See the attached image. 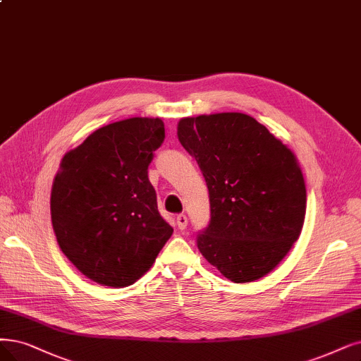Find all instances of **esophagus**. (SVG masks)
I'll list each match as a JSON object with an SVG mask.
<instances>
[{
  "instance_id": "34e87169",
  "label": "esophagus",
  "mask_w": 361,
  "mask_h": 361,
  "mask_svg": "<svg viewBox=\"0 0 361 361\" xmlns=\"http://www.w3.org/2000/svg\"><path fill=\"white\" fill-rule=\"evenodd\" d=\"M176 225H178L179 229H185L186 225H188V218H186V216H185L183 213L178 214V216H176Z\"/></svg>"
}]
</instances>
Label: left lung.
<instances>
[{
    "instance_id": "1",
    "label": "left lung",
    "mask_w": 361,
    "mask_h": 361,
    "mask_svg": "<svg viewBox=\"0 0 361 361\" xmlns=\"http://www.w3.org/2000/svg\"><path fill=\"white\" fill-rule=\"evenodd\" d=\"M178 137L209 190L210 222L197 235L201 255L234 283L262 279L304 225L307 190L295 154L240 112L182 118Z\"/></svg>"
}]
</instances>
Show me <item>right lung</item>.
<instances>
[{
    "label": "right lung",
    "instance_id": "obj_1",
    "mask_svg": "<svg viewBox=\"0 0 361 361\" xmlns=\"http://www.w3.org/2000/svg\"><path fill=\"white\" fill-rule=\"evenodd\" d=\"M163 142L160 118L135 117L97 128L62 158L50 198L54 234L69 261L99 284H133L173 234L148 179Z\"/></svg>",
    "mask_w": 361,
    "mask_h": 361
}]
</instances>
